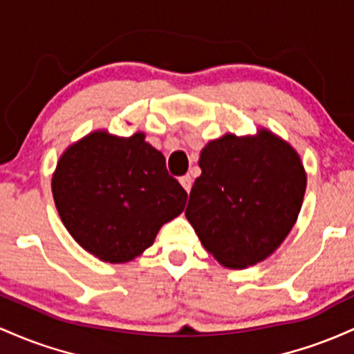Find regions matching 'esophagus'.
I'll return each instance as SVG.
<instances>
[{
    "mask_svg": "<svg viewBox=\"0 0 354 354\" xmlns=\"http://www.w3.org/2000/svg\"><path fill=\"white\" fill-rule=\"evenodd\" d=\"M180 185L185 189V192L189 194L190 189H192V177H190V176L180 177Z\"/></svg>",
    "mask_w": 354,
    "mask_h": 354,
    "instance_id": "1",
    "label": "esophagus"
}]
</instances>
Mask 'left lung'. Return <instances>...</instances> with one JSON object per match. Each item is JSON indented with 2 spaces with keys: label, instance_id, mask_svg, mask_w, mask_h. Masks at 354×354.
Instances as JSON below:
<instances>
[{
  "label": "left lung",
  "instance_id": "1",
  "mask_svg": "<svg viewBox=\"0 0 354 354\" xmlns=\"http://www.w3.org/2000/svg\"><path fill=\"white\" fill-rule=\"evenodd\" d=\"M198 167L185 217L205 251L232 269L271 256L303 205L306 172L296 150L264 129L254 137L225 133L202 149Z\"/></svg>",
  "mask_w": 354,
  "mask_h": 354
}]
</instances>
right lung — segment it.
Listing matches in <instances>:
<instances>
[{
  "mask_svg": "<svg viewBox=\"0 0 354 354\" xmlns=\"http://www.w3.org/2000/svg\"><path fill=\"white\" fill-rule=\"evenodd\" d=\"M51 190L71 237L112 264L140 256L187 202V192L167 172L165 157L142 132L124 138L97 130L70 145Z\"/></svg>",
  "mask_w": 354,
  "mask_h": 354,
  "instance_id": "1",
  "label": "right lung"
}]
</instances>
